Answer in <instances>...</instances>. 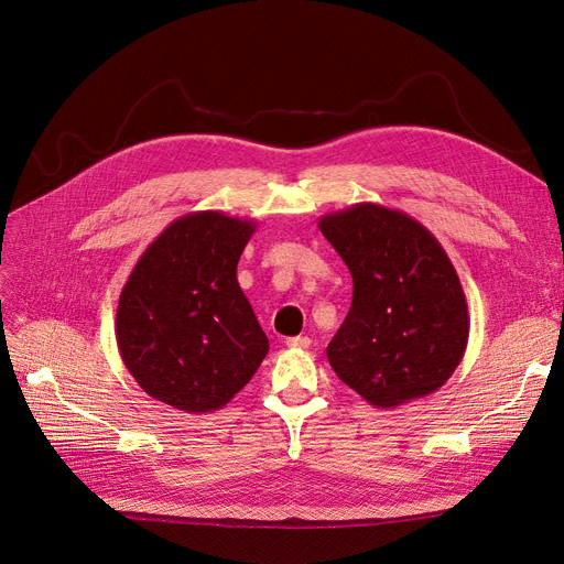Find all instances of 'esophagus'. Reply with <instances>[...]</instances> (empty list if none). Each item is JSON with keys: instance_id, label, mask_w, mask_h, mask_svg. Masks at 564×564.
Here are the masks:
<instances>
[{"instance_id": "obj_1", "label": "esophagus", "mask_w": 564, "mask_h": 564, "mask_svg": "<svg viewBox=\"0 0 564 564\" xmlns=\"http://www.w3.org/2000/svg\"><path fill=\"white\" fill-rule=\"evenodd\" d=\"M310 344H312V339H310V337H303V335L289 337V339H286V346H291V348H307Z\"/></svg>"}]
</instances>
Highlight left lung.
Wrapping results in <instances>:
<instances>
[{
  "label": "left lung",
  "instance_id": "8db88e82",
  "mask_svg": "<svg viewBox=\"0 0 564 564\" xmlns=\"http://www.w3.org/2000/svg\"><path fill=\"white\" fill-rule=\"evenodd\" d=\"M318 229L354 278V303L328 344L337 377L377 409L434 394L459 367L470 316L438 238L409 213L354 204Z\"/></svg>",
  "mask_w": 564,
  "mask_h": 564
}]
</instances>
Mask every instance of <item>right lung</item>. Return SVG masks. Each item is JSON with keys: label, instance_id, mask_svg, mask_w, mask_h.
<instances>
[{"label": "right lung", "instance_id": "obj_1", "mask_svg": "<svg viewBox=\"0 0 564 564\" xmlns=\"http://www.w3.org/2000/svg\"><path fill=\"white\" fill-rule=\"evenodd\" d=\"M254 220L220 210L176 218L132 268L117 305V346L132 379L185 413L218 411L243 390L268 337L236 265Z\"/></svg>", "mask_w": 564, "mask_h": 564}]
</instances>
